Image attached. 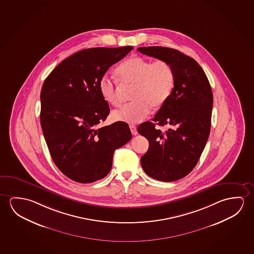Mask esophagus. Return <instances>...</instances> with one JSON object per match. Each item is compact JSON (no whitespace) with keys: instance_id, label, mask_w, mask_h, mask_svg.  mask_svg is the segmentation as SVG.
I'll return each instance as SVG.
<instances>
[{"instance_id":"obj_1","label":"esophagus","mask_w":254,"mask_h":254,"mask_svg":"<svg viewBox=\"0 0 254 254\" xmlns=\"http://www.w3.org/2000/svg\"><path fill=\"white\" fill-rule=\"evenodd\" d=\"M129 127H130V130H131V133H132V134H133V135H136V127H135L134 125H129Z\"/></svg>"}]
</instances>
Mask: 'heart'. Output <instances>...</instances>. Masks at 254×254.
<instances>
[{
	"instance_id": "1",
	"label": "heart",
	"mask_w": 254,
	"mask_h": 254,
	"mask_svg": "<svg viewBox=\"0 0 254 254\" xmlns=\"http://www.w3.org/2000/svg\"><path fill=\"white\" fill-rule=\"evenodd\" d=\"M119 82L133 84L130 102L113 112L117 121L136 124L143 121L153 108H159L172 94L175 84V73L172 65L163 60L153 63L148 59L134 56L126 60L115 70ZM105 101L113 106L121 104L118 82L103 76L98 83Z\"/></svg>"
}]
</instances>
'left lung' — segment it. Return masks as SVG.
Segmentation results:
<instances>
[{"label": "left lung", "mask_w": 254, "mask_h": 254, "mask_svg": "<svg viewBox=\"0 0 254 254\" xmlns=\"http://www.w3.org/2000/svg\"><path fill=\"white\" fill-rule=\"evenodd\" d=\"M143 55L168 62L175 73L170 98L153 121L170 128L162 132L147 121L138 133L148 140L147 153L141 157L143 171L152 179L172 182L188 175L195 167L209 136L213 93L207 75L196 61L176 49L139 47Z\"/></svg>", "instance_id": "left-lung-1"}]
</instances>
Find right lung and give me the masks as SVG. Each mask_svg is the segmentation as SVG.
Returning a JSON list of instances; mask_svg holds the SVG:
<instances>
[{
    "label": "right lung",
    "mask_w": 254,
    "mask_h": 254,
    "mask_svg": "<svg viewBox=\"0 0 254 254\" xmlns=\"http://www.w3.org/2000/svg\"><path fill=\"white\" fill-rule=\"evenodd\" d=\"M133 47H95L71 55L44 82L40 124L55 165L70 180L92 183L109 173L113 153L128 142L127 123L100 127L109 105L98 88L100 79Z\"/></svg>",
    "instance_id": "right-lung-1"
}]
</instances>
